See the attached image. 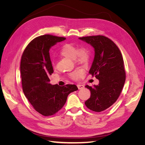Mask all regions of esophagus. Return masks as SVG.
<instances>
[{
  "label": "esophagus",
  "mask_w": 145,
  "mask_h": 145,
  "mask_svg": "<svg viewBox=\"0 0 145 145\" xmlns=\"http://www.w3.org/2000/svg\"><path fill=\"white\" fill-rule=\"evenodd\" d=\"M77 87H78V89H83V88H84V85H80V84H78L77 85Z\"/></svg>",
  "instance_id": "1"
}]
</instances>
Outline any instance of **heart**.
Listing matches in <instances>:
<instances>
[{"label": "heart", "mask_w": 145, "mask_h": 145, "mask_svg": "<svg viewBox=\"0 0 145 145\" xmlns=\"http://www.w3.org/2000/svg\"><path fill=\"white\" fill-rule=\"evenodd\" d=\"M60 54L64 57L72 60L75 59L76 62L79 64H86L90 58V52L86 48H78L72 44H66L60 50ZM83 74L81 69H77L70 74L73 80H77Z\"/></svg>", "instance_id": "1"}]
</instances>
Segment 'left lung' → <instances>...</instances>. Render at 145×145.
<instances>
[{"label":"left lung","instance_id":"8db88e82","mask_svg":"<svg viewBox=\"0 0 145 145\" xmlns=\"http://www.w3.org/2000/svg\"><path fill=\"white\" fill-rule=\"evenodd\" d=\"M94 48L95 55L89 74L99 80L98 85L85 87L91 91L86 107L101 112L110 107L119 97L124 86L126 73L120 50L111 39L103 36L80 37Z\"/></svg>","mask_w":145,"mask_h":145}]
</instances>
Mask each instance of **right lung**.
<instances>
[{
	"mask_svg": "<svg viewBox=\"0 0 145 145\" xmlns=\"http://www.w3.org/2000/svg\"><path fill=\"white\" fill-rule=\"evenodd\" d=\"M66 38L43 35L34 39L26 47L20 62L22 85L25 97L40 114H55L64 106L68 95L78 89L75 85L59 86L50 83L53 73L50 49Z\"/></svg>",
	"mask_w": 145,
	"mask_h": 145,
	"instance_id": "right-lung-1",
	"label": "right lung"
}]
</instances>
